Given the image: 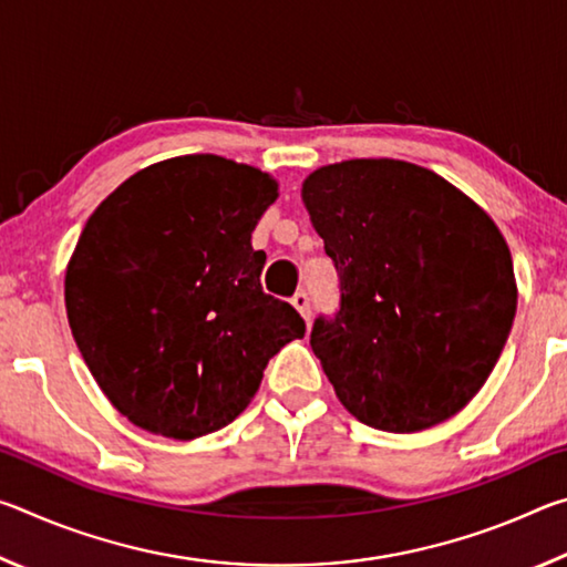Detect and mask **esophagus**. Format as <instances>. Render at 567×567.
<instances>
[{
    "label": "esophagus",
    "mask_w": 567,
    "mask_h": 567,
    "mask_svg": "<svg viewBox=\"0 0 567 567\" xmlns=\"http://www.w3.org/2000/svg\"><path fill=\"white\" fill-rule=\"evenodd\" d=\"M292 305H295V310L302 315V318L310 322V315H312V302H310V292H305V290H300V292H295L292 295Z\"/></svg>",
    "instance_id": "34e87169"
}]
</instances>
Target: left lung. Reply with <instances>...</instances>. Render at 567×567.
<instances>
[{
	"label": "left lung",
	"instance_id": "1",
	"mask_svg": "<svg viewBox=\"0 0 567 567\" xmlns=\"http://www.w3.org/2000/svg\"><path fill=\"white\" fill-rule=\"evenodd\" d=\"M302 203L340 277L310 344L344 408L385 433L463 410L511 334L517 287L501 229L435 172L400 159L315 169Z\"/></svg>",
	"mask_w": 567,
	"mask_h": 567
}]
</instances>
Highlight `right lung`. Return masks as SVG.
I'll list each match as a JSON object with an SVG mask.
<instances>
[{"instance_id": "add662e5", "label": "right lung", "mask_w": 567, "mask_h": 567, "mask_svg": "<svg viewBox=\"0 0 567 567\" xmlns=\"http://www.w3.org/2000/svg\"><path fill=\"white\" fill-rule=\"evenodd\" d=\"M277 182L217 155L157 162L112 192L66 265V318L124 417L192 440L255 398L272 354L305 338L290 302L262 292L252 229Z\"/></svg>"}]
</instances>
